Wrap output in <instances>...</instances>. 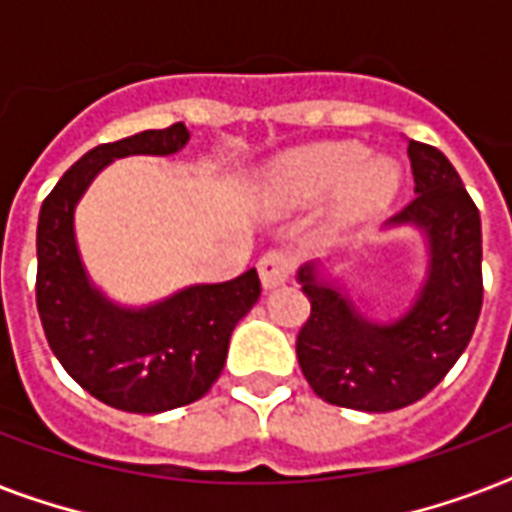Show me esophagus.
Wrapping results in <instances>:
<instances>
[{"instance_id":"obj_1","label":"esophagus","mask_w":512,"mask_h":512,"mask_svg":"<svg viewBox=\"0 0 512 512\" xmlns=\"http://www.w3.org/2000/svg\"><path fill=\"white\" fill-rule=\"evenodd\" d=\"M257 271H260V281H263L265 289H276L289 281V276L295 271V260L287 252H268V255L260 257Z\"/></svg>"}]
</instances>
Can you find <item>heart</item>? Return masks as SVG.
Returning <instances> with one entry per match:
<instances>
[{
  "mask_svg": "<svg viewBox=\"0 0 512 512\" xmlns=\"http://www.w3.org/2000/svg\"><path fill=\"white\" fill-rule=\"evenodd\" d=\"M404 185L401 167L390 159H369V148L353 140L321 143L292 151L273 164L265 180L271 209H300L337 194V217L356 223L396 201Z\"/></svg>",
  "mask_w": 512,
  "mask_h": 512,
  "instance_id": "obj_1",
  "label": "heart"
}]
</instances>
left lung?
I'll return each instance as SVG.
<instances>
[{"label":"left lung","mask_w":512,"mask_h":512,"mask_svg":"<svg viewBox=\"0 0 512 512\" xmlns=\"http://www.w3.org/2000/svg\"><path fill=\"white\" fill-rule=\"evenodd\" d=\"M414 196L388 228L412 225L428 244V271L404 316L372 321L321 263L297 271L311 316L297 335V361L313 393L358 412H393L436 388L476 329L481 215L438 148L409 140Z\"/></svg>","instance_id":"1"}]
</instances>
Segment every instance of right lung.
Here are the masks:
<instances>
[{"instance_id": "1", "label": "right lung", "mask_w": 512, "mask_h": 512, "mask_svg": "<svg viewBox=\"0 0 512 512\" xmlns=\"http://www.w3.org/2000/svg\"><path fill=\"white\" fill-rule=\"evenodd\" d=\"M183 122L92 148L42 201L36 225V308L52 353L90 396L135 414L193 404L223 372L233 327L260 297L255 268L223 284H193L159 303L108 300L84 268L74 212L108 164L124 156H172Z\"/></svg>"}]
</instances>
